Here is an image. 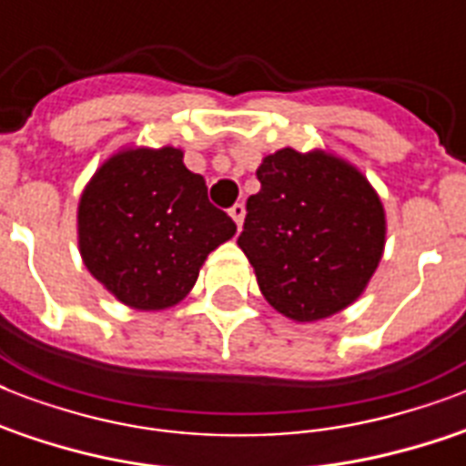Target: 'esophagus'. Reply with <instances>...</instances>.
Returning a JSON list of instances; mask_svg holds the SVG:
<instances>
[{
    "instance_id": "esophagus-1",
    "label": "esophagus",
    "mask_w": 466,
    "mask_h": 466,
    "mask_svg": "<svg viewBox=\"0 0 466 466\" xmlns=\"http://www.w3.org/2000/svg\"><path fill=\"white\" fill-rule=\"evenodd\" d=\"M229 215H232V219L241 229V222H244V215H247V208H244V203H234L232 208H229Z\"/></svg>"
}]
</instances>
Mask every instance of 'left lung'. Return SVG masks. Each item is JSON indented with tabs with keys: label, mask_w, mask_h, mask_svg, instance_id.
I'll use <instances>...</instances> for the list:
<instances>
[{
	"label": "left lung",
	"mask_w": 466,
	"mask_h": 466,
	"mask_svg": "<svg viewBox=\"0 0 466 466\" xmlns=\"http://www.w3.org/2000/svg\"><path fill=\"white\" fill-rule=\"evenodd\" d=\"M239 248L263 298L295 321L331 317L353 302L384 248V210L368 178L324 152L280 149L256 171Z\"/></svg>",
	"instance_id": "8db88e82"
}]
</instances>
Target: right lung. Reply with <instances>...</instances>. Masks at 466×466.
Here are the masks:
<instances>
[{"instance_id":"right-lung-1","label":"right lung","mask_w":466,"mask_h":466,"mask_svg":"<svg viewBox=\"0 0 466 466\" xmlns=\"http://www.w3.org/2000/svg\"><path fill=\"white\" fill-rule=\"evenodd\" d=\"M232 218L208 200L174 147L127 149L91 178L79 203V248L98 283L135 309H167L196 285Z\"/></svg>"}]
</instances>
